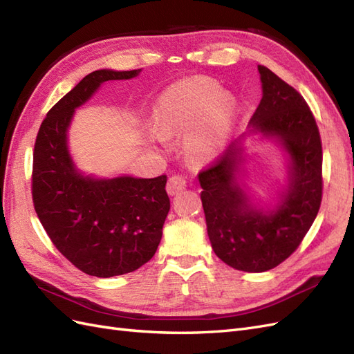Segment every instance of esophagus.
I'll return each instance as SVG.
<instances>
[{
    "mask_svg": "<svg viewBox=\"0 0 354 354\" xmlns=\"http://www.w3.org/2000/svg\"><path fill=\"white\" fill-rule=\"evenodd\" d=\"M187 186V180L185 176L174 174L168 178L167 183V192L169 195H177L181 190H185Z\"/></svg>",
    "mask_w": 354,
    "mask_h": 354,
    "instance_id": "esophagus-1",
    "label": "esophagus"
}]
</instances>
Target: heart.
<instances>
[{
	"mask_svg": "<svg viewBox=\"0 0 354 354\" xmlns=\"http://www.w3.org/2000/svg\"><path fill=\"white\" fill-rule=\"evenodd\" d=\"M234 100L218 84L192 78L169 87L158 102L153 124L156 133L169 138L192 130L187 153L198 162L220 155L233 124Z\"/></svg>",
	"mask_w": 354,
	"mask_h": 354,
	"instance_id": "obj_1",
	"label": "heart"
}]
</instances>
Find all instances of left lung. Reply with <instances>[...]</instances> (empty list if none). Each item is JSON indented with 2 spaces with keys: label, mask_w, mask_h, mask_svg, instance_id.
Segmentation results:
<instances>
[{
  "label": "left lung",
  "mask_w": 354,
  "mask_h": 354,
  "mask_svg": "<svg viewBox=\"0 0 354 354\" xmlns=\"http://www.w3.org/2000/svg\"><path fill=\"white\" fill-rule=\"evenodd\" d=\"M263 99L251 118L255 131L274 136L291 156V183L274 211L251 207L234 183L239 147L230 146L201 169V201L214 252L236 270L274 269L312 227L322 202V140L313 112L294 87L259 65Z\"/></svg>",
  "instance_id": "left-lung-1"
}]
</instances>
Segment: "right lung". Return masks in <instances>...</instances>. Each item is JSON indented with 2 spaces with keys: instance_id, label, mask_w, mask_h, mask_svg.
<instances>
[{
  "instance_id": "1",
  "label": "right lung",
  "mask_w": 354,
  "mask_h": 354,
  "mask_svg": "<svg viewBox=\"0 0 354 354\" xmlns=\"http://www.w3.org/2000/svg\"><path fill=\"white\" fill-rule=\"evenodd\" d=\"M140 72L94 71L53 106L34 147L32 201L53 245L77 269L112 277L137 270L152 259L169 211L167 176L94 180L81 176L68 152L66 131L75 108L104 81Z\"/></svg>"
}]
</instances>
